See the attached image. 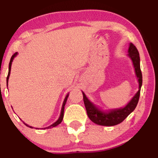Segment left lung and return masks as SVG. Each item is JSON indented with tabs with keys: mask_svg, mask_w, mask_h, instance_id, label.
<instances>
[{
	"mask_svg": "<svg viewBox=\"0 0 158 158\" xmlns=\"http://www.w3.org/2000/svg\"><path fill=\"white\" fill-rule=\"evenodd\" d=\"M128 56H130L132 61H133L136 75H137V77L138 78L139 89L126 107L123 108H119V109L112 110L108 113H104V112L99 110L97 108H96L88 100V99L85 95V94L82 93L85 106V108H86L88 117L92 122L96 123V124L106 126H113L118 125L122 123L135 109L136 106L138 103L139 94H140V88L143 83V77L142 72H141L140 70V65H139V52L137 48L132 43L130 44L129 49H128Z\"/></svg>",
	"mask_w": 158,
	"mask_h": 158,
	"instance_id": "1",
	"label": "left lung"
}]
</instances>
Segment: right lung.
Returning <instances> with one entry per match:
<instances>
[{
    "mask_svg": "<svg viewBox=\"0 0 158 158\" xmlns=\"http://www.w3.org/2000/svg\"><path fill=\"white\" fill-rule=\"evenodd\" d=\"M16 55H17V52H15V53H14L13 55L12 56V57H11V59H10V64H9V73H8V76H7V77H6V81H7V84H8V79H9V77H10V74L11 65H12V60H13L14 57H15V56ZM68 95L66 96V97H65V99H64V102H63V105H62V108H61V115H60V117H59V119H58V120L56 121V123H54L53 124L51 125V126H50L47 127V128H50V127H55V126H58V125H59V124H60V123H61V121H62V119H63V117H64V106H65V103H66V102H67V99H68ZM24 124H25V123H24ZM25 125H26L27 126H27V124H25ZM29 127H30V128H32V127H31V126H29Z\"/></svg>",
    "mask_w": 158,
    "mask_h": 158,
    "instance_id": "obj_1",
    "label": "right lung"
}]
</instances>
